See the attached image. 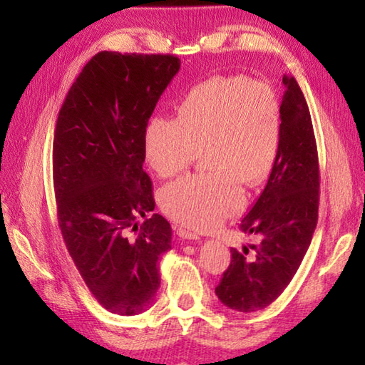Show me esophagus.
Returning <instances> with one entry per match:
<instances>
[{"label": "esophagus", "mask_w": 365, "mask_h": 365, "mask_svg": "<svg viewBox=\"0 0 365 365\" xmlns=\"http://www.w3.org/2000/svg\"><path fill=\"white\" fill-rule=\"evenodd\" d=\"M175 232H177V235L183 240H199L200 238L196 232H191V230L183 229V227H175Z\"/></svg>", "instance_id": "obj_1"}]
</instances>
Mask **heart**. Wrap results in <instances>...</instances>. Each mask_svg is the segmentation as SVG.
Returning a JSON list of instances; mask_svg holds the SVG:
<instances>
[{
	"instance_id": "heart-1",
	"label": "heart",
	"mask_w": 365,
	"mask_h": 365,
	"mask_svg": "<svg viewBox=\"0 0 365 365\" xmlns=\"http://www.w3.org/2000/svg\"><path fill=\"white\" fill-rule=\"evenodd\" d=\"M281 144V102L260 80L213 76L178 106V118L157 115L145 130V158L160 177L187 169L204 150L210 173L191 174L160 191L170 218L195 229H213L242 210L247 187L265 180Z\"/></svg>"
}]
</instances>
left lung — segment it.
Here are the masks:
<instances>
[{
  "mask_svg": "<svg viewBox=\"0 0 365 365\" xmlns=\"http://www.w3.org/2000/svg\"><path fill=\"white\" fill-rule=\"evenodd\" d=\"M281 144L265 190L240 224L260 243L230 247L216 297L238 312L269 306L290 284L319 220V153L306 98L292 75L282 76Z\"/></svg>",
  "mask_w": 365,
  "mask_h": 365,
  "instance_id": "obj_1",
  "label": "left lung"
}]
</instances>
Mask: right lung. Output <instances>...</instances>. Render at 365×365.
Here are the masks:
<instances>
[{
  "mask_svg": "<svg viewBox=\"0 0 365 365\" xmlns=\"http://www.w3.org/2000/svg\"><path fill=\"white\" fill-rule=\"evenodd\" d=\"M178 68L173 54L100 51L72 84L54 130L61 234L91 293L118 315L152 304L160 255L170 250V224L149 215L153 188L143 165L147 122Z\"/></svg>",
  "mask_w": 365,
  "mask_h": 365,
  "instance_id": "1",
  "label": "right lung"
}]
</instances>
